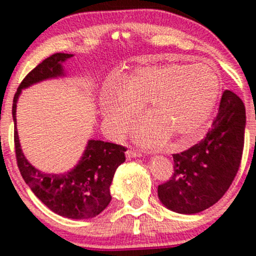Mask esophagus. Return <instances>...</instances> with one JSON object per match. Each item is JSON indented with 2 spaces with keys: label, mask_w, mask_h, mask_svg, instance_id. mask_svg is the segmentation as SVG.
<instances>
[{
  "label": "esophagus",
  "mask_w": 256,
  "mask_h": 256,
  "mask_svg": "<svg viewBox=\"0 0 256 256\" xmlns=\"http://www.w3.org/2000/svg\"><path fill=\"white\" fill-rule=\"evenodd\" d=\"M126 155H127L128 158H136V157H141L142 156V152H138V150L130 149V150H127Z\"/></svg>",
  "instance_id": "1"
}]
</instances>
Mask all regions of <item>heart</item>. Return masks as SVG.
Segmentation results:
<instances>
[{"instance_id": "1", "label": "heart", "mask_w": 256, "mask_h": 256, "mask_svg": "<svg viewBox=\"0 0 256 256\" xmlns=\"http://www.w3.org/2000/svg\"><path fill=\"white\" fill-rule=\"evenodd\" d=\"M220 93V79L208 65L146 66L115 80V90L101 100L104 120L115 135H124L144 104L149 114L135 129L146 146L171 138H191L212 113Z\"/></svg>"}]
</instances>
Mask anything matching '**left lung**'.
Segmentation results:
<instances>
[{"label": "left lung", "mask_w": 256, "mask_h": 256, "mask_svg": "<svg viewBox=\"0 0 256 256\" xmlns=\"http://www.w3.org/2000/svg\"><path fill=\"white\" fill-rule=\"evenodd\" d=\"M246 110L242 100L226 90L205 138L174 154V174L158 185L160 200L182 214H194L216 204L234 180L242 157Z\"/></svg>", "instance_id": "1"}]
</instances>
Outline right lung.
Returning <instances> with one entry per match:
<instances>
[{
    "mask_svg": "<svg viewBox=\"0 0 256 256\" xmlns=\"http://www.w3.org/2000/svg\"><path fill=\"white\" fill-rule=\"evenodd\" d=\"M73 57L54 54L44 59L20 84L14 96L12 118L15 124L17 166L23 180L34 196L52 212L70 219L96 216L112 200L110 186L118 166L126 160L127 149L115 143L90 140L78 164L64 174H45L31 166L20 149L16 127L17 100L22 90L46 79L64 76L62 62Z\"/></svg>",
    "mask_w": 256,
    "mask_h": 256,
    "instance_id": "right-lung-1",
    "label": "right lung"
}]
</instances>
